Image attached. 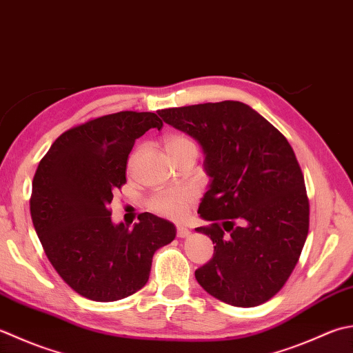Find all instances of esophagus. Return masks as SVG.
Masks as SVG:
<instances>
[{
	"label": "esophagus",
	"instance_id": "obj_1",
	"mask_svg": "<svg viewBox=\"0 0 353 353\" xmlns=\"http://www.w3.org/2000/svg\"><path fill=\"white\" fill-rule=\"evenodd\" d=\"M176 236L179 237V239H185V237H188L190 236V230L186 226H183V225H177L176 226Z\"/></svg>",
	"mask_w": 353,
	"mask_h": 353
}]
</instances>
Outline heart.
Segmentation results:
<instances>
[{
    "mask_svg": "<svg viewBox=\"0 0 353 353\" xmlns=\"http://www.w3.org/2000/svg\"><path fill=\"white\" fill-rule=\"evenodd\" d=\"M163 148L171 159H176L186 151H194L197 154L196 142L185 134H168L163 137ZM134 161V154L130 157L128 165L131 167ZM196 199V191L190 186L181 188H168L154 192L148 199V208L167 219H181L188 211V206Z\"/></svg>",
    "mask_w": 353,
    "mask_h": 353,
    "instance_id": "1",
    "label": "heart"
}]
</instances>
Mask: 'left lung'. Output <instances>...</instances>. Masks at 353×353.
I'll use <instances>...</instances> for the list:
<instances>
[{
  "mask_svg": "<svg viewBox=\"0 0 353 353\" xmlns=\"http://www.w3.org/2000/svg\"><path fill=\"white\" fill-rule=\"evenodd\" d=\"M202 145L210 190L199 206L211 225L196 228L214 246L196 280L239 307L266 303L291 277L309 232L305 177L288 139L239 101L159 110Z\"/></svg>",
  "mask_w": 353,
  "mask_h": 353,
  "instance_id": "obj_1",
  "label": "left lung"
}]
</instances>
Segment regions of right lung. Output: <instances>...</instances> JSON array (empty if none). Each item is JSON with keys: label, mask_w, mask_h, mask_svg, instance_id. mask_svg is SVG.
I'll list each match as a JSON object with an SVG mask.
<instances>
[{"label": "right lung", "mask_w": 353, "mask_h": 353, "mask_svg": "<svg viewBox=\"0 0 353 353\" xmlns=\"http://www.w3.org/2000/svg\"><path fill=\"white\" fill-rule=\"evenodd\" d=\"M163 122L151 112H119L62 133L41 159L30 216L44 252L74 292L93 301L133 295L148 281L154 252L176 237L171 222L139 214L133 228L113 225L110 203L125 185L137 137Z\"/></svg>", "instance_id": "1"}]
</instances>
